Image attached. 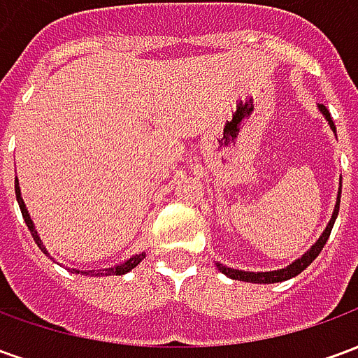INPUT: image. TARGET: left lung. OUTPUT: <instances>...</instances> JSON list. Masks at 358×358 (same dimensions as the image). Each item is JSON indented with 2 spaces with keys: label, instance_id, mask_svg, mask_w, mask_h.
I'll list each match as a JSON object with an SVG mask.
<instances>
[{
  "label": "left lung",
  "instance_id": "1",
  "mask_svg": "<svg viewBox=\"0 0 358 358\" xmlns=\"http://www.w3.org/2000/svg\"><path fill=\"white\" fill-rule=\"evenodd\" d=\"M320 110H322L324 117L328 118L331 130H336V126H334V122H331V117H330V113H328V109H326L324 105H320ZM339 199H341V187H339L338 205H336V210H334V215H331L330 224L326 226V230H324V234L318 238V241H316L315 245L308 249L307 253L301 257V259H297L295 263L289 264L287 268L274 270V272H243V270H234V268H228V266H222V264H217L218 270H220L222 274H226L228 278H232V280L251 282V284H276V282H284V280H289V278L297 276V274H301L303 270L307 268L308 264L315 261L316 257L320 255V251H322V248L326 245V241H328V238H330L331 228H334V222H336V217H338V213H339Z\"/></svg>",
  "mask_w": 358,
  "mask_h": 358
}]
</instances>
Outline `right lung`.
<instances>
[{"label": "right lung", "mask_w": 358, "mask_h": 358, "mask_svg": "<svg viewBox=\"0 0 358 358\" xmlns=\"http://www.w3.org/2000/svg\"><path fill=\"white\" fill-rule=\"evenodd\" d=\"M15 194H17V201H19L20 213H22V218H24V222H27L28 230H30L32 238H34V241L38 243V248L42 249L43 253L48 255V251H45V248H43V243H42V240H40V236H38V232L34 230V224H32V220H30V215H28L27 207H24V201H22V197H20L19 180H17V178H15ZM143 257H145V255H143V253H140V255H134L132 259H128V261H124L122 264H118V266H113V268L84 270L82 274H86V276H122V274H126V272H130L134 266H138V264L143 261ZM76 272H80V270H76Z\"/></svg>", "instance_id": "add662e5"}]
</instances>
